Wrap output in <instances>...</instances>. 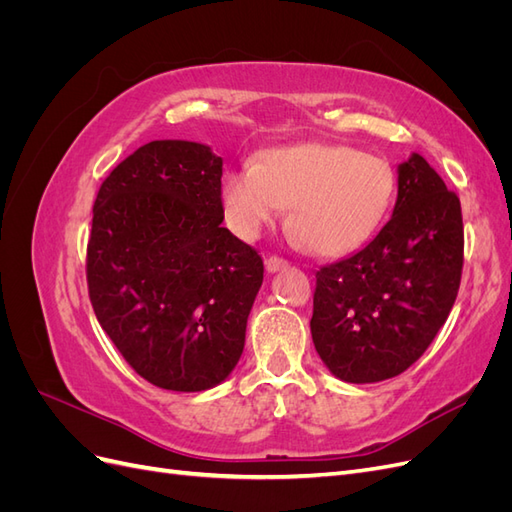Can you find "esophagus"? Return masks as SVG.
<instances>
[{
  "mask_svg": "<svg viewBox=\"0 0 512 512\" xmlns=\"http://www.w3.org/2000/svg\"><path fill=\"white\" fill-rule=\"evenodd\" d=\"M265 267H267V271H269V273L284 271V269H288V260H284V258H277V256H269V258L265 260Z\"/></svg>",
  "mask_w": 512,
  "mask_h": 512,
  "instance_id": "1",
  "label": "esophagus"
}]
</instances>
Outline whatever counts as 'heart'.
I'll return each instance as SVG.
<instances>
[{
	"label": "heart",
	"mask_w": 512,
	"mask_h": 512,
	"mask_svg": "<svg viewBox=\"0 0 512 512\" xmlns=\"http://www.w3.org/2000/svg\"><path fill=\"white\" fill-rule=\"evenodd\" d=\"M228 226L256 239L280 220L318 256H344L365 243L395 196L391 164L374 153L335 143H294L262 151L256 166L232 168L222 179Z\"/></svg>",
	"instance_id": "heart-1"
}]
</instances>
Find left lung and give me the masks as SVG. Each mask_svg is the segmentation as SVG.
Instances as JSON below:
<instances>
[{
    "mask_svg": "<svg viewBox=\"0 0 512 512\" xmlns=\"http://www.w3.org/2000/svg\"><path fill=\"white\" fill-rule=\"evenodd\" d=\"M463 269L455 192L418 153L397 166L391 220L356 254L316 273L312 339L344 382L399 376L438 335Z\"/></svg>",
    "mask_w": 512,
    "mask_h": 512,
    "instance_id": "1",
    "label": "left lung"
}]
</instances>
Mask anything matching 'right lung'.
Listing matches in <instances>:
<instances>
[{
	"mask_svg": "<svg viewBox=\"0 0 512 512\" xmlns=\"http://www.w3.org/2000/svg\"><path fill=\"white\" fill-rule=\"evenodd\" d=\"M222 158L192 141L138 147L100 185L87 243L96 318L166 391L224 382L245 346L262 258L222 228Z\"/></svg>",
	"mask_w": 512,
	"mask_h": 512,
	"instance_id": "1",
	"label": "right lung"
}]
</instances>
